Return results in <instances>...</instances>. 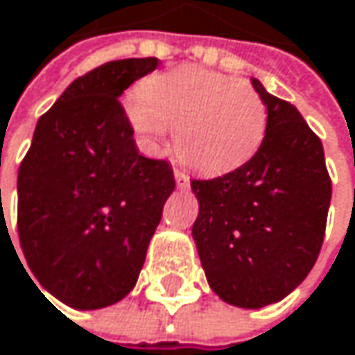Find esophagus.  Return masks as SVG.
<instances>
[{
	"label": "esophagus",
	"instance_id": "esophagus-1",
	"mask_svg": "<svg viewBox=\"0 0 355 355\" xmlns=\"http://www.w3.org/2000/svg\"><path fill=\"white\" fill-rule=\"evenodd\" d=\"M173 175H175V184H178V188H188V186H190V175H188L186 171L175 169V171H173Z\"/></svg>",
	"mask_w": 355,
	"mask_h": 355
}]
</instances>
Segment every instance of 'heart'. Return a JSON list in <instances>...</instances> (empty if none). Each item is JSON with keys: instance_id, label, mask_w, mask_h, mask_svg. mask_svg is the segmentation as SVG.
<instances>
[{"instance_id": "b5f03b06", "label": "heart", "mask_w": 355, "mask_h": 355, "mask_svg": "<svg viewBox=\"0 0 355 355\" xmlns=\"http://www.w3.org/2000/svg\"><path fill=\"white\" fill-rule=\"evenodd\" d=\"M125 113L136 132L161 144L175 130L178 155L202 173H225L259 150L266 132V105L246 80L184 66L142 83Z\"/></svg>"}]
</instances>
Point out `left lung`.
<instances>
[{"label":"left lung","instance_id":"left-lung-1","mask_svg":"<svg viewBox=\"0 0 355 355\" xmlns=\"http://www.w3.org/2000/svg\"><path fill=\"white\" fill-rule=\"evenodd\" d=\"M266 132L238 169L192 180L198 217L192 238L211 289L227 304L261 308L291 293L324 240L331 178L320 138L300 111L266 92Z\"/></svg>","mask_w":355,"mask_h":355}]
</instances>
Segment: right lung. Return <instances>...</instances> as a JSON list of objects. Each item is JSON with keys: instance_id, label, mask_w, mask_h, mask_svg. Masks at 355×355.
Wrapping results in <instances>:
<instances>
[{"instance_id": "1", "label": "right lung", "mask_w": 355, "mask_h": 355, "mask_svg": "<svg viewBox=\"0 0 355 355\" xmlns=\"http://www.w3.org/2000/svg\"><path fill=\"white\" fill-rule=\"evenodd\" d=\"M157 64L117 60L76 78L39 117L18 169L24 259L51 295L78 310L130 293L175 188L165 159L138 153L119 103Z\"/></svg>"}]
</instances>
